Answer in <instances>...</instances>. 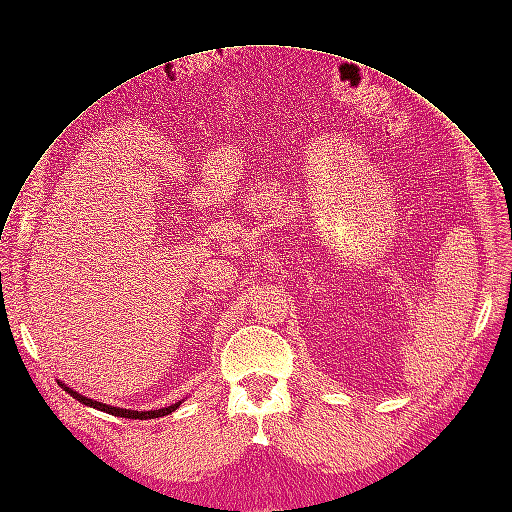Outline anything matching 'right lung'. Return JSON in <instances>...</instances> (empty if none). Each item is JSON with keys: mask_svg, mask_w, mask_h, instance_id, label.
Here are the masks:
<instances>
[{"mask_svg": "<svg viewBox=\"0 0 512 512\" xmlns=\"http://www.w3.org/2000/svg\"><path fill=\"white\" fill-rule=\"evenodd\" d=\"M61 385V383H59ZM67 393H70L74 399H78L80 403H84V405H90V407H96V410H100V412H107V414H113V416H119V418H129V420H148V418H162V416H168V414H173L177 407L181 405V401L179 403H175V405H168V407H162V410H154V412H133V410H121V407H113V405H107V403H100V401H94V399H88V397H84V395H80V393H76L74 389H70V387H65V385H61Z\"/></svg>", "mask_w": 512, "mask_h": 512, "instance_id": "obj_1", "label": "right lung"}]
</instances>
